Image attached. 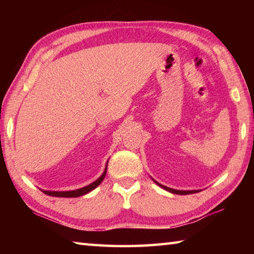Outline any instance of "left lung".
I'll return each instance as SVG.
<instances>
[{
    "instance_id": "1",
    "label": "left lung",
    "mask_w": 254,
    "mask_h": 254,
    "mask_svg": "<svg viewBox=\"0 0 254 254\" xmlns=\"http://www.w3.org/2000/svg\"><path fill=\"white\" fill-rule=\"evenodd\" d=\"M158 185H159V186H161L163 189H166V190H168L170 192H174V194H178V195H187V194H194V192H197L196 190H176V189L168 188V187H166V186H162V185H160V184H158Z\"/></svg>"
}]
</instances>
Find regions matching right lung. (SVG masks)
Segmentation results:
<instances>
[{"mask_svg":"<svg viewBox=\"0 0 254 254\" xmlns=\"http://www.w3.org/2000/svg\"><path fill=\"white\" fill-rule=\"evenodd\" d=\"M106 170L107 169H105V171L103 173V175L97 180H95V182L92 183L91 185H88V186L83 187L80 189H76V190H71V191H48V190H42V191H44L46 195L55 196V197H78V196H81V195H85L91 190H93L94 188H96L98 185H100L103 182V179H104L105 175H106Z\"/></svg>","mask_w":254,"mask_h":254,"instance_id":"obj_1","label":"right lung"}]
</instances>
